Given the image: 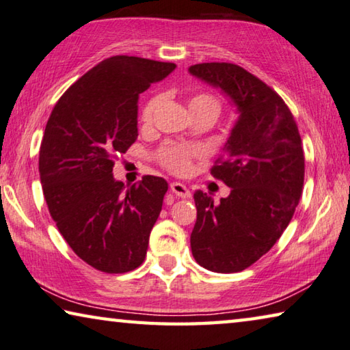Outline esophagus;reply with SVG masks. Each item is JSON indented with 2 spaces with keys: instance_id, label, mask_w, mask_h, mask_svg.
<instances>
[{
  "instance_id": "esophagus-1",
  "label": "esophagus",
  "mask_w": 350,
  "mask_h": 350,
  "mask_svg": "<svg viewBox=\"0 0 350 350\" xmlns=\"http://www.w3.org/2000/svg\"><path fill=\"white\" fill-rule=\"evenodd\" d=\"M170 191L174 192L176 197H180V198H189V197H191V191H189V189L185 185H181V183H176V181L172 183Z\"/></svg>"
}]
</instances>
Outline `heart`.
Returning <instances> with one entry per match:
<instances>
[{
	"label": "heart",
	"mask_w": 350,
	"mask_h": 350,
	"mask_svg": "<svg viewBox=\"0 0 350 350\" xmlns=\"http://www.w3.org/2000/svg\"><path fill=\"white\" fill-rule=\"evenodd\" d=\"M159 105V97L153 96L148 99L141 111V122L144 125H150L153 122L154 111ZM189 108L192 114L197 113H220V100L214 94L200 91L189 99ZM198 154L197 148L185 144H165L158 150V159L165 169L170 170L172 174L183 175L186 174L191 167L192 159Z\"/></svg>",
	"instance_id": "1"
}]
</instances>
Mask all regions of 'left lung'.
Listing matches in <instances>:
<instances>
[{"label":"left lung","mask_w":350,"mask_h":350,"mask_svg":"<svg viewBox=\"0 0 350 350\" xmlns=\"http://www.w3.org/2000/svg\"><path fill=\"white\" fill-rule=\"evenodd\" d=\"M189 72L221 88L240 111L225 153L211 169L231 193L219 204L202 191L193 193L197 221L191 234L200 265L237 273L267 254L293 219L304 187L301 135L282 97L242 66L198 63Z\"/></svg>","instance_id":"obj_1"}]
</instances>
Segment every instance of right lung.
Returning <instances> with one entry per match:
<instances>
[{
    "instance_id": "add662e5",
    "label": "right lung",
    "mask_w": 350,
    "mask_h": 350,
    "mask_svg": "<svg viewBox=\"0 0 350 350\" xmlns=\"http://www.w3.org/2000/svg\"><path fill=\"white\" fill-rule=\"evenodd\" d=\"M175 66L110 57L62 94L46 124L38 172L49 214L74 253L99 271L127 273L146 259L169 185L144 175L125 189L113 167L137 137V96Z\"/></svg>"
}]
</instances>
